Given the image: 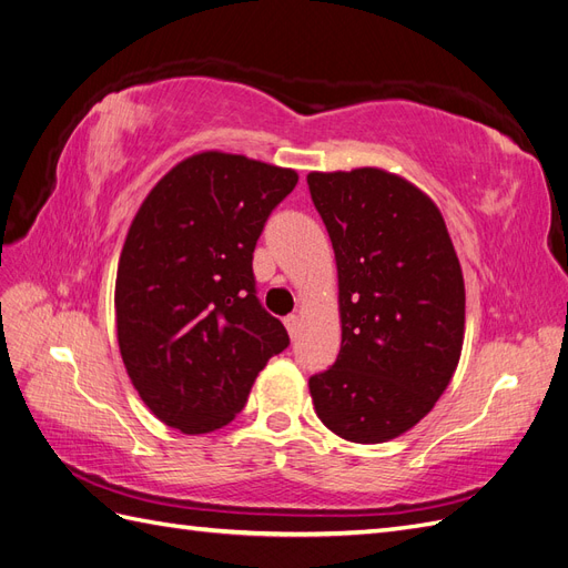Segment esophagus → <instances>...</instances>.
Listing matches in <instances>:
<instances>
[{
  "mask_svg": "<svg viewBox=\"0 0 568 568\" xmlns=\"http://www.w3.org/2000/svg\"><path fill=\"white\" fill-rule=\"evenodd\" d=\"M284 326H286L288 336H291V338H296V334H298V326H301L298 315H288V317H284Z\"/></svg>",
  "mask_w": 568,
  "mask_h": 568,
  "instance_id": "34e87169",
  "label": "esophagus"
}]
</instances>
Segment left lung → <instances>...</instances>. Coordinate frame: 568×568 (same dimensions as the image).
Segmentation results:
<instances>
[{
  "mask_svg": "<svg viewBox=\"0 0 568 568\" xmlns=\"http://www.w3.org/2000/svg\"><path fill=\"white\" fill-rule=\"evenodd\" d=\"M338 270L341 351L311 376L317 417L353 443L409 432L448 388L464 341V280L436 203L379 168L311 173Z\"/></svg>",
  "mask_w": 568,
  "mask_h": 568,
  "instance_id": "left-lung-1",
  "label": "left lung"
}]
</instances>
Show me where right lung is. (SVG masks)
Returning <instances> with one entry per match:
<instances>
[{
	"label": "right lung",
	"mask_w": 568,
	"mask_h": 568,
	"mask_svg": "<svg viewBox=\"0 0 568 568\" xmlns=\"http://www.w3.org/2000/svg\"><path fill=\"white\" fill-rule=\"evenodd\" d=\"M296 170L203 151L159 180L136 211L115 277L118 346L163 424L209 434L244 409L284 324L255 296L253 251Z\"/></svg>",
	"instance_id": "right-lung-1"
}]
</instances>
